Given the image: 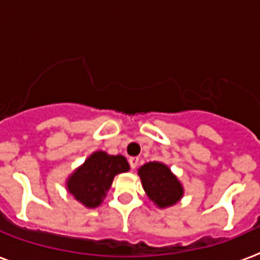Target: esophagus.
Returning <instances> with one entry per match:
<instances>
[{
    "mask_svg": "<svg viewBox=\"0 0 260 260\" xmlns=\"http://www.w3.org/2000/svg\"><path fill=\"white\" fill-rule=\"evenodd\" d=\"M128 161H129L131 168H132V170H135V168L137 167V164H139V157H129V160H128Z\"/></svg>",
    "mask_w": 260,
    "mask_h": 260,
    "instance_id": "esophagus-1",
    "label": "esophagus"
}]
</instances>
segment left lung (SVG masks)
I'll return each mask as SVG.
<instances>
[{
    "label": "left lung",
    "mask_w": 260,
    "mask_h": 260,
    "mask_svg": "<svg viewBox=\"0 0 260 260\" xmlns=\"http://www.w3.org/2000/svg\"><path fill=\"white\" fill-rule=\"evenodd\" d=\"M143 188L159 207L172 206L183 196L179 180L163 163H147L139 170Z\"/></svg>",
    "instance_id": "obj_1"
}]
</instances>
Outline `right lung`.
I'll return each instance as SVG.
<instances>
[{"instance_id": "right-lung-1", "label": "right lung", "mask_w": 260, "mask_h": 260, "mask_svg": "<svg viewBox=\"0 0 260 260\" xmlns=\"http://www.w3.org/2000/svg\"><path fill=\"white\" fill-rule=\"evenodd\" d=\"M129 164L124 156L94 152L68 180V191L84 206L97 207L117 174L126 172Z\"/></svg>"}]
</instances>
